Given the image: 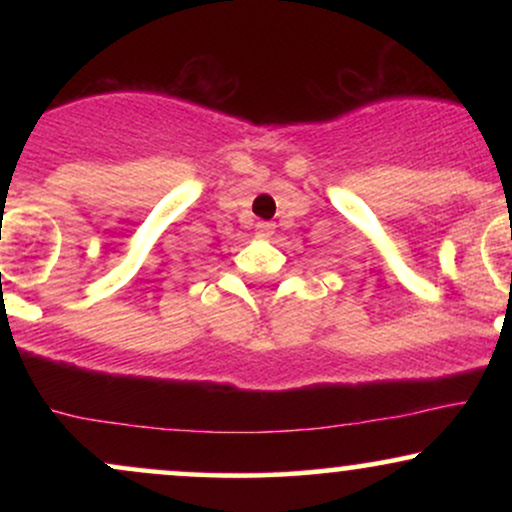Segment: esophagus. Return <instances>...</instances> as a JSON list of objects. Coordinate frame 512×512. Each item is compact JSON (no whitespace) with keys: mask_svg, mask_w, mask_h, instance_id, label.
I'll use <instances>...</instances> for the list:
<instances>
[{"mask_svg":"<svg viewBox=\"0 0 512 512\" xmlns=\"http://www.w3.org/2000/svg\"><path fill=\"white\" fill-rule=\"evenodd\" d=\"M255 233H257V238H269L274 233V223H269V221H257L255 223Z\"/></svg>","mask_w":512,"mask_h":512,"instance_id":"obj_1","label":"esophagus"}]
</instances>
